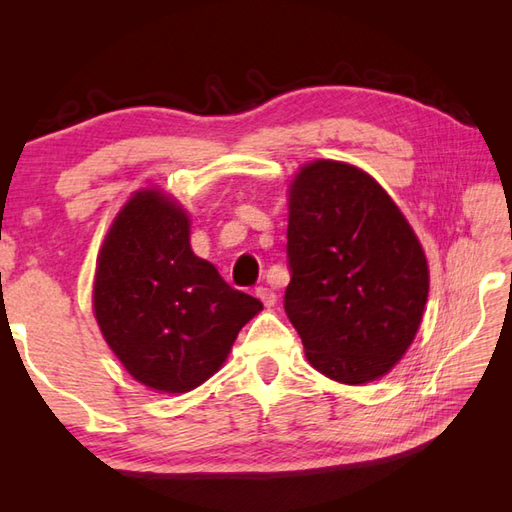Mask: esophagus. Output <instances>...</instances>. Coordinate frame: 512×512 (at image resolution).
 <instances>
[{
  "label": "esophagus",
  "mask_w": 512,
  "mask_h": 512,
  "mask_svg": "<svg viewBox=\"0 0 512 512\" xmlns=\"http://www.w3.org/2000/svg\"><path fill=\"white\" fill-rule=\"evenodd\" d=\"M255 295L259 297V301H262L266 308H273L275 303H277V295H275V292L270 290V288H266V286H259V288L255 290Z\"/></svg>",
  "instance_id": "esophagus-1"
}]
</instances>
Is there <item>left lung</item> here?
Returning a JSON list of instances; mask_svg holds the SVG:
<instances>
[{
    "instance_id": "obj_1",
    "label": "left lung",
    "mask_w": 512,
    "mask_h": 512,
    "mask_svg": "<svg viewBox=\"0 0 512 512\" xmlns=\"http://www.w3.org/2000/svg\"><path fill=\"white\" fill-rule=\"evenodd\" d=\"M284 308L306 358L336 383L385 376L416 336L429 266L380 184L354 165H303L288 195Z\"/></svg>"
}]
</instances>
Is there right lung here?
<instances>
[{
  "label": "right lung",
  "mask_w": 512,
  "mask_h": 512,
  "mask_svg": "<svg viewBox=\"0 0 512 512\" xmlns=\"http://www.w3.org/2000/svg\"><path fill=\"white\" fill-rule=\"evenodd\" d=\"M189 215L158 189L134 193L96 259L94 317L138 383L184 394L226 361L262 301L193 255Z\"/></svg>",
  "instance_id": "right-lung-1"
}]
</instances>
